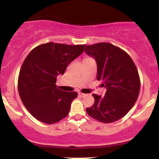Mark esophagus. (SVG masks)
<instances>
[{"mask_svg":"<svg viewBox=\"0 0 159 159\" xmlns=\"http://www.w3.org/2000/svg\"><path fill=\"white\" fill-rule=\"evenodd\" d=\"M78 95H79L80 96H81V97H84V96H87V94L83 93H78Z\"/></svg>","mask_w":159,"mask_h":159,"instance_id":"1","label":"esophagus"}]
</instances>
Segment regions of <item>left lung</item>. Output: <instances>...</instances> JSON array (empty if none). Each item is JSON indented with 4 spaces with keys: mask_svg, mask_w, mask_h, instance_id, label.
Instances as JSON below:
<instances>
[{
    "mask_svg": "<svg viewBox=\"0 0 159 159\" xmlns=\"http://www.w3.org/2000/svg\"><path fill=\"white\" fill-rule=\"evenodd\" d=\"M84 52L97 63L98 81L107 88L105 96L93 94L95 102L86 109L89 116L104 123L123 118L132 109L140 92L138 69L123 49L107 43L86 45Z\"/></svg>",
    "mask_w": 159,
    "mask_h": 159,
    "instance_id": "8db88e82",
    "label": "left lung"
}]
</instances>
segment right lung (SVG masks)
<instances>
[{"instance_id": "1", "label": "right lung", "mask_w": 159, "mask_h": 159, "mask_svg": "<svg viewBox=\"0 0 159 159\" xmlns=\"http://www.w3.org/2000/svg\"><path fill=\"white\" fill-rule=\"evenodd\" d=\"M84 46L48 43L36 46L25 58L19 72L18 90L25 107L36 120L53 124L68 115L78 93L60 90L57 77L64 74Z\"/></svg>"}]
</instances>
